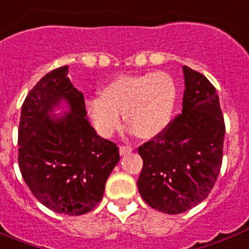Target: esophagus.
<instances>
[{"mask_svg":"<svg viewBox=\"0 0 249 249\" xmlns=\"http://www.w3.org/2000/svg\"><path fill=\"white\" fill-rule=\"evenodd\" d=\"M132 151H133L132 146H125V145L120 146V154L121 155H126V154H129V153H132Z\"/></svg>","mask_w":249,"mask_h":249,"instance_id":"esophagus-1","label":"esophagus"}]
</instances>
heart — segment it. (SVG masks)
Instances as JSON below:
<instances>
[{
    "label": "heart",
    "mask_w": 249,
    "mask_h": 249,
    "mask_svg": "<svg viewBox=\"0 0 249 249\" xmlns=\"http://www.w3.org/2000/svg\"><path fill=\"white\" fill-rule=\"evenodd\" d=\"M100 95L102 98H90L85 103L87 116L98 133L104 137L113 134L124 112L125 121L136 136L151 138L170 123L178 87L170 74L162 71L132 74L109 81Z\"/></svg>",
    "instance_id": "1"
}]
</instances>
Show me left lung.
<instances>
[{
	"instance_id": "obj_1",
	"label": "left lung",
	"mask_w": 249,
	"mask_h": 249,
	"mask_svg": "<svg viewBox=\"0 0 249 249\" xmlns=\"http://www.w3.org/2000/svg\"><path fill=\"white\" fill-rule=\"evenodd\" d=\"M183 111L138 147L137 185L146 204L166 214L187 212L212 192L222 166L225 121L215 87L183 66Z\"/></svg>"
}]
</instances>
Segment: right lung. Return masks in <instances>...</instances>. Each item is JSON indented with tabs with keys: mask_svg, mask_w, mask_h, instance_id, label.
Segmentation results:
<instances>
[{
	"mask_svg": "<svg viewBox=\"0 0 249 249\" xmlns=\"http://www.w3.org/2000/svg\"><path fill=\"white\" fill-rule=\"evenodd\" d=\"M69 66L45 74L22 106L18 163L36 200L66 215L89 213L103 198L120 160L116 143L99 137L87 120L83 94L70 82ZM65 100L70 112L50 116Z\"/></svg>",
	"mask_w": 249,
	"mask_h": 249,
	"instance_id": "obj_1",
	"label": "right lung"
}]
</instances>
